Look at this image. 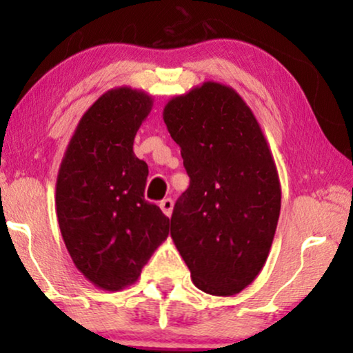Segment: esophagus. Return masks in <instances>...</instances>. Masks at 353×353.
I'll list each match as a JSON object with an SVG mask.
<instances>
[{"mask_svg":"<svg viewBox=\"0 0 353 353\" xmlns=\"http://www.w3.org/2000/svg\"><path fill=\"white\" fill-rule=\"evenodd\" d=\"M161 209H162V212L163 214H165L167 216H170L172 215V210H173V201L170 199V197H167V199H163V201H161Z\"/></svg>","mask_w":353,"mask_h":353,"instance_id":"1","label":"esophagus"}]
</instances>
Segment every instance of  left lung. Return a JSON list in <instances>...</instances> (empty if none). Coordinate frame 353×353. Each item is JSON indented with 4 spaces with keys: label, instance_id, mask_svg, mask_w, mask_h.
<instances>
[{
    "label": "left lung",
    "instance_id": "1",
    "mask_svg": "<svg viewBox=\"0 0 353 353\" xmlns=\"http://www.w3.org/2000/svg\"><path fill=\"white\" fill-rule=\"evenodd\" d=\"M181 148L190 188L176 201L170 234L194 286L234 296L267 262L281 185L262 128L231 86L204 81L163 108Z\"/></svg>",
    "mask_w": 353,
    "mask_h": 353
}]
</instances>
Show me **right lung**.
<instances>
[{
    "mask_svg": "<svg viewBox=\"0 0 353 353\" xmlns=\"http://www.w3.org/2000/svg\"><path fill=\"white\" fill-rule=\"evenodd\" d=\"M152 103L130 86L105 91L80 119L57 173L62 239L79 272L104 291L137 281L168 236L170 219L144 199L148 163L133 152Z\"/></svg>",
    "mask_w": 353,
    "mask_h": 353,
    "instance_id": "obj_1",
    "label": "right lung"
}]
</instances>
